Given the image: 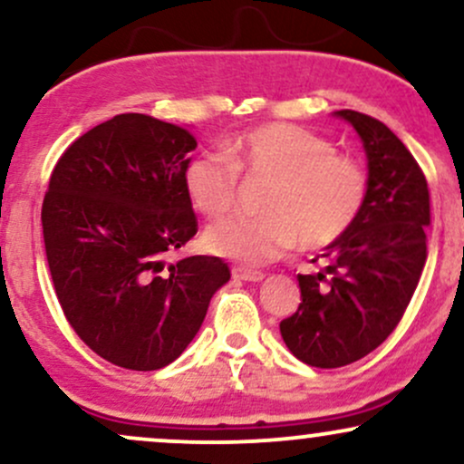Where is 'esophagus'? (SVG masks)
<instances>
[{
    "mask_svg": "<svg viewBox=\"0 0 464 464\" xmlns=\"http://www.w3.org/2000/svg\"><path fill=\"white\" fill-rule=\"evenodd\" d=\"M231 275L236 281H262L264 279V273H259V270H248V268H233Z\"/></svg>",
    "mask_w": 464,
    "mask_h": 464,
    "instance_id": "obj_1",
    "label": "esophagus"
}]
</instances>
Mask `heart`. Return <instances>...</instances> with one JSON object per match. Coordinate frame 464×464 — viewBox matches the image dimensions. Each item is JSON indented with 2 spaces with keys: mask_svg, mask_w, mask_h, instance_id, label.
Wrapping results in <instances>:
<instances>
[{
  "mask_svg": "<svg viewBox=\"0 0 464 464\" xmlns=\"http://www.w3.org/2000/svg\"><path fill=\"white\" fill-rule=\"evenodd\" d=\"M239 179L266 185L259 218H228L205 231V248L239 264L259 266L296 244L324 250L360 220L369 200V169L340 154L334 141L295 124H264L233 137L225 152H198L183 169L196 211L220 218L236 207Z\"/></svg>",
  "mask_w": 464,
  "mask_h": 464,
  "instance_id": "heart-1",
  "label": "heart"
}]
</instances>
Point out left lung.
I'll return each instance as SVG.
<instances>
[{
	"mask_svg": "<svg viewBox=\"0 0 464 464\" xmlns=\"http://www.w3.org/2000/svg\"><path fill=\"white\" fill-rule=\"evenodd\" d=\"M369 157V200L355 227L299 275V310L281 321L287 349L316 369L364 358L395 332L425 266L430 194L423 169L375 117L338 111ZM321 257L312 259L314 264Z\"/></svg>",
	"mask_w": 464,
	"mask_h": 464,
	"instance_id": "obj_1",
	"label": "left lung"
}]
</instances>
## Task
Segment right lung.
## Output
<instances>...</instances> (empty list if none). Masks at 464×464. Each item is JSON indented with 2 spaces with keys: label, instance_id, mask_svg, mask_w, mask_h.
<instances>
[{
  "label": "right lung",
  "instance_id": "1",
  "mask_svg": "<svg viewBox=\"0 0 464 464\" xmlns=\"http://www.w3.org/2000/svg\"><path fill=\"white\" fill-rule=\"evenodd\" d=\"M194 148L183 126L121 113L78 137L52 169L41 222L58 303L78 338L121 369L177 360L231 279L220 257L168 264L198 231L183 185Z\"/></svg>",
  "mask_w": 464,
  "mask_h": 464
}]
</instances>
